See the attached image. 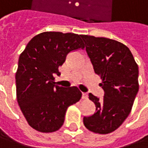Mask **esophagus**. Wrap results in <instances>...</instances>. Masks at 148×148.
I'll return each mask as SVG.
<instances>
[{
	"label": "esophagus",
	"instance_id": "obj_1",
	"mask_svg": "<svg viewBox=\"0 0 148 148\" xmlns=\"http://www.w3.org/2000/svg\"><path fill=\"white\" fill-rule=\"evenodd\" d=\"M82 98L83 99H86L88 98V95H87V93H82Z\"/></svg>",
	"mask_w": 148,
	"mask_h": 148
}]
</instances>
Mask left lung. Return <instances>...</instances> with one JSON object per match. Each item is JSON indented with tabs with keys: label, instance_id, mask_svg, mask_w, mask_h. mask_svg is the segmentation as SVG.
<instances>
[{
	"label": "left lung",
	"instance_id": "left-lung-1",
	"mask_svg": "<svg viewBox=\"0 0 148 148\" xmlns=\"http://www.w3.org/2000/svg\"><path fill=\"white\" fill-rule=\"evenodd\" d=\"M95 72L100 76L105 91L99 99L91 93L93 115L83 118L85 127L95 134L116 130L130 114L138 91V66L126 45L107 38L82 35Z\"/></svg>",
	"mask_w": 148,
	"mask_h": 148
}]
</instances>
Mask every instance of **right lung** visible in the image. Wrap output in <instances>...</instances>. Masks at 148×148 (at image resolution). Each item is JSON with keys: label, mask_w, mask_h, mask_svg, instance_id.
Wrapping results in <instances>:
<instances>
[{"label": "right lung", "mask_w": 148, "mask_h": 148, "mask_svg": "<svg viewBox=\"0 0 148 148\" xmlns=\"http://www.w3.org/2000/svg\"><path fill=\"white\" fill-rule=\"evenodd\" d=\"M81 34L43 32L21 53L15 73L16 98L29 125L41 133L58 131L67 108L82 98L77 86L63 88L54 82L58 67L71 51L84 49Z\"/></svg>", "instance_id": "add662e5"}]
</instances>
